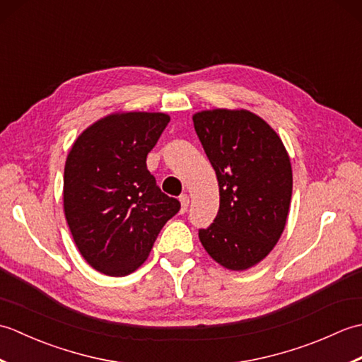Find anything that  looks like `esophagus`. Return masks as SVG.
<instances>
[{"label": "esophagus", "mask_w": 362, "mask_h": 362, "mask_svg": "<svg viewBox=\"0 0 362 362\" xmlns=\"http://www.w3.org/2000/svg\"><path fill=\"white\" fill-rule=\"evenodd\" d=\"M180 205H182V213H185L189 206V196L188 194H180L179 197Z\"/></svg>", "instance_id": "obj_1"}]
</instances>
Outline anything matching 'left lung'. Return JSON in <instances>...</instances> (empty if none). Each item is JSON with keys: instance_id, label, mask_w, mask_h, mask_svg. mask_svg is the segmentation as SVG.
<instances>
[{"instance_id": "obj_1", "label": "left lung", "mask_w": 362, "mask_h": 362, "mask_svg": "<svg viewBox=\"0 0 362 362\" xmlns=\"http://www.w3.org/2000/svg\"><path fill=\"white\" fill-rule=\"evenodd\" d=\"M193 122L219 183V211L199 240L216 263L245 271L269 255L286 226L289 156L275 130L249 110H204Z\"/></svg>"}]
</instances>
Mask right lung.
<instances>
[{"mask_svg": "<svg viewBox=\"0 0 362 362\" xmlns=\"http://www.w3.org/2000/svg\"><path fill=\"white\" fill-rule=\"evenodd\" d=\"M168 122L166 113H112L83 130L68 153V227L81 255L105 275L124 276L140 267L180 210L146 166Z\"/></svg>", "mask_w": 362, "mask_h": 362, "instance_id": "right-lung-1", "label": "right lung"}]
</instances>
